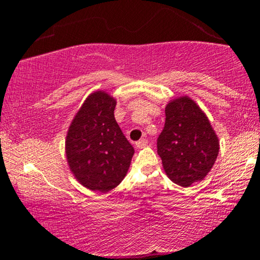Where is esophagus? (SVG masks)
<instances>
[{
  "mask_svg": "<svg viewBox=\"0 0 260 260\" xmlns=\"http://www.w3.org/2000/svg\"><path fill=\"white\" fill-rule=\"evenodd\" d=\"M147 143H148V140L147 139H142V140L138 141V142H136L135 144H136V148L142 149V148H144V147L147 146Z\"/></svg>",
  "mask_w": 260,
  "mask_h": 260,
  "instance_id": "esophagus-1",
  "label": "esophagus"
}]
</instances>
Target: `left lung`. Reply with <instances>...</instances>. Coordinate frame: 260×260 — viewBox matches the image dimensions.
<instances>
[{
    "label": "left lung",
    "mask_w": 260,
    "mask_h": 260,
    "mask_svg": "<svg viewBox=\"0 0 260 260\" xmlns=\"http://www.w3.org/2000/svg\"><path fill=\"white\" fill-rule=\"evenodd\" d=\"M157 152L171 181L181 187L204 180L219 153V139L203 110L189 96L171 100Z\"/></svg>",
    "instance_id": "8db88e82"
}]
</instances>
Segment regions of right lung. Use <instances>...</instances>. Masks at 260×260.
<instances>
[{
	"mask_svg": "<svg viewBox=\"0 0 260 260\" xmlns=\"http://www.w3.org/2000/svg\"><path fill=\"white\" fill-rule=\"evenodd\" d=\"M117 101L104 90L91 93L69 127L67 160L74 178L93 191L108 192L126 177L134 149L114 119Z\"/></svg>",
	"mask_w": 260,
	"mask_h": 260,
	"instance_id": "right-lung-1",
	"label": "right lung"
}]
</instances>
